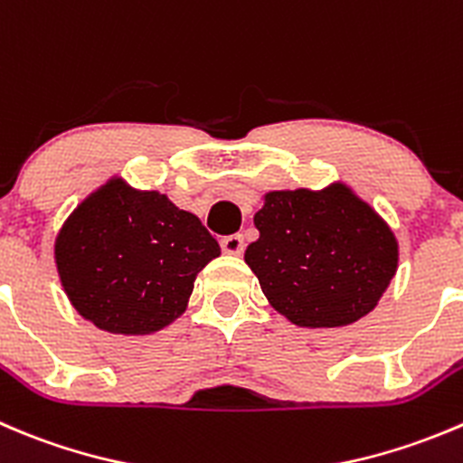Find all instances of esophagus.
<instances>
[{
  "label": "esophagus",
  "mask_w": 463,
  "mask_h": 463,
  "mask_svg": "<svg viewBox=\"0 0 463 463\" xmlns=\"http://www.w3.org/2000/svg\"><path fill=\"white\" fill-rule=\"evenodd\" d=\"M222 250L226 255H241V253H244V237H241V235L223 237Z\"/></svg>",
  "instance_id": "1"
}]
</instances>
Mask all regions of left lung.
Listing matches in <instances>:
<instances>
[{"label":"left lung","instance_id":"obj_1","mask_svg":"<svg viewBox=\"0 0 463 463\" xmlns=\"http://www.w3.org/2000/svg\"><path fill=\"white\" fill-rule=\"evenodd\" d=\"M253 223L260 237L244 262L278 314L298 327L360 321L398 271V240L353 187L273 190Z\"/></svg>","mask_w":463,"mask_h":463}]
</instances>
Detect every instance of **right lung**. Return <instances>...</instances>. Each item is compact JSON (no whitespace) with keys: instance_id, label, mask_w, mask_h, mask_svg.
<instances>
[{"instance_id":"add662e5","label":"right lung","mask_w":463,"mask_h":463,"mask_svg":"<svg viewBox=\"0 0 463 463\" xmlns=\"http://www.w3.org/2000/svg\"><path fill=\"white\" fill-rule=\"evenodd\" d=\"M219 255L196 214L122 176L90 192L53 241L71 307L99 330L127 336L154 335L176 321L199 271Z\"/></svg>"}]
</instances>
